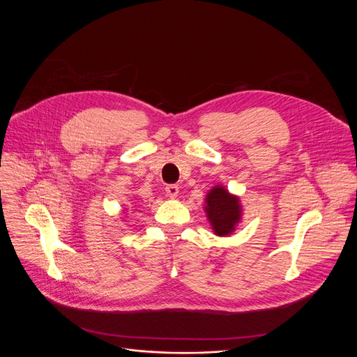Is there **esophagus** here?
I'll return each instance as SVG.
<instances>
[{
	"label": "esophagus",
	"instance_id": "1",
	"mask_svg": "<svg viewBox=\"0 0 357 357\" xmlns=\"http://www.w3.org/2000/svg\"><path fill=\"white\" fill-rule=\"evenodd\" d=\"M165 192H167V195L169 196V197H176L178 196V193H179V186L178 185H168L167 188H165Z\"/></svg>",
	"mask_w": 357,
	"mask_h": 357
}]
</instances>
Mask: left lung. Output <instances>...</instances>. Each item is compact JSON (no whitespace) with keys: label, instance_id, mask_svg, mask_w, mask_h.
Returning a JSON list of instances; mask_svg holds the SVG:
<instances>
[{"label":"left lung","instance_id":"8db88e82","mask_svg":"<svg viewBox=\"0 0 357 357\" xmlns=\"http://www.w3.org/2000/svg\"><path fill=\"white\" fill-rule=\"evenodd\" d=\"M206 216L216 236L225 237L236 230L241 220L240 199L220 185H216L206 195Z\"/></svg>","mask_w":357,"mask_h":357}]
</instances>
